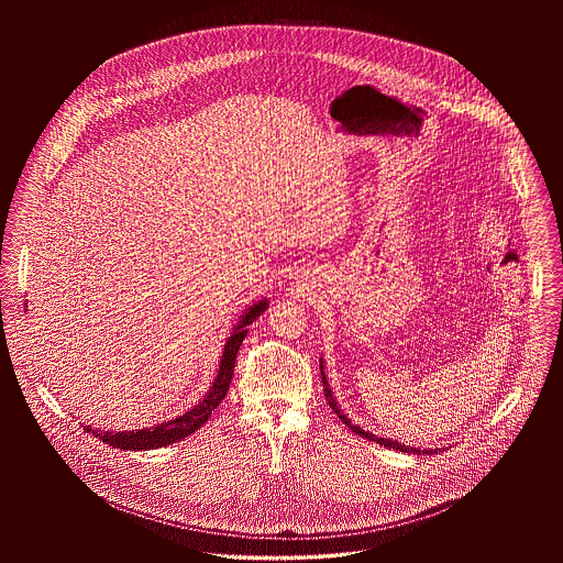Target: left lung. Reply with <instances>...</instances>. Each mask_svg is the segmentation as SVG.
I'll return each instance as SVG.
<instances>
[{
  "mask_svg": "<svg viewBox=\"0 0 563 563\" xmlns=\"http://www.w3.org/2000/svg\"><path fill=\"white\" fill-rule=\"evenodd\" d=\"M322 386H324V397H327V401H329V407L342 418V422L349 427V429L354 430L356 434H361V437H365V439H369V441H375V443H379V445H384V448H390V450H397V452H411V454H420V450H416V448H405L401 443H397V441H393V439H382V437H375L372 432H365V430H361V427H356V424H352L349 418L340 411V407H338V402L333 399V395H331V388H329V384H327V377L322 374ZM422 454H429V450H422ZM430 454H432V450H430Z\"/></svg>",
  "mask_w": 563,
  "mask_h": 563,
  "instance_id": "8db88e82",
  "label": "left lung"
}]
</instances>
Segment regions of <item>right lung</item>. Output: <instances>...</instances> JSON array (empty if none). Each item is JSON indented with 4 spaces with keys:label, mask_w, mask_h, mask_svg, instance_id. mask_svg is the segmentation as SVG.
<instances>
[{
    "label": "right lung",
    "mask_w": 563,
    "mask_h": 563,
    "mask_svg": "<svg viewBox=\"0 0 563 563\" xmlns=\"http://www.w3.org/2000/svg\"><path fill=\"white\" fill-rule=\"evenodd\" d=\"M268 308V301L262 299L257 303H253L241 322L234 327L232 335L228 338V344L223 349V356H221V365H219V374L214 377L213 386L211 390L207 393V397L202 401L198 402L194 409L186 411L184 416L170 420V422H162L158 427H152V429L143 430H122V432H109V430H92L90 427H86L84 430L92 432L95 437H99L103 443H108L111 448H120V450H158L164 445H170L175 441H181L186 439L191 432L200 429L209 416L217 409V405L225 399L228 390H230V382H232V375H234V365H236V354L241 350L242 340L246 338V331H249V324L253 321H257L260 314H264V310Z\"/></svg>",
    "instance_id": "right-lung-1"
}]
</instances>
